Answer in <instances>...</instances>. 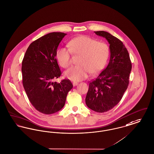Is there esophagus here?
Segmentation results:
<instances>
[{
    "instance_id": "obj_1",
    "label": "esophagus",
    "mask_w": 154,
    "mask_h": 154,
    "mask_svg": "<svg viewBox=\"0 0 154 154\" xmlns=\"http://www.w3.org/2000/svg\"><path fill=\"white\" fill-rule=\"evenodd\" d=\"M72 85H73V86H74V87H75V86H76L77 85H78V83H77V82H74L72 83Z\"/></svg>"
}]
</instances>
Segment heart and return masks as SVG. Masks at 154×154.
Wrapping results in <instances>:
<instances>
[{
  "label": "heart",
  "mask_w": 154,
  "mask_h": 154,
  "mask_svg": "<svg viewBox=\"0 0 154 154\" xmlns=\"http://www.w3.org/2000/svg\"><path fill=\"white\" fill-rule=\"evenodd\" d=\"M69 49L59 48L56 57L59 64L64 69L72 63V54L80 56L77 63L65 72L67 78L73 82H79L88 77V74H95L100 72L108 59L109 48L105 42L86 35L77 36L68 43Z\"/></svg>",
  "instance_id": "1"
}]
</instances>
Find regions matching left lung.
Listing matches in <instances>:
<instances>
[{
    "label": "left lung",
    "instance_id": "1",
    "mask_svg": "<svg viewBox=\"0 0 154 154\" xmlns=\"http://www.w3.org/2000/svg\"><path fill=\"white\" fill-rule=\"evenodd\" d=\"M94 32L108 41L110 57L108 66L90 82L85 103L91 110L103 113L122 100L129 84L132 65L126 48L120 39L106 31Z\"/></svg>",
    "mask_w": 154,
    "mask_h": 154
}]
</instances>
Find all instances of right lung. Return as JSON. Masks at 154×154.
I'll return each instance as SVG.
<instances>
[{"mask_svg":"<svg viewBox=\"0 0 154 154\" xmlns=\"http://www.w3.org/2000/svg\"><path fill=\"white\" fill-rule=\"evenodd\" d=\"M66 35L54 32L37 39L28 46L22 62L23 84L28 98L38 111L46 115L62 109L73 87L69 79L54 82L62 74L56 53Z\"/></svg>","mask_w":154,"mask_h":154,"instance_id":"add662e5","label":"right lung"}]
</instances>
